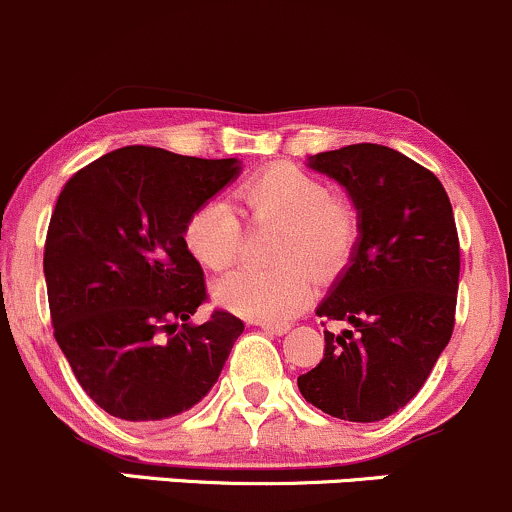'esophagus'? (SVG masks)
<instances>
[{
    "instance_id": "1",
    "label": "esophagus",
    "mask_w": 512,
    "mask_h": 512,
    "mask_svg": "<svg viewBox=\"0 0 512 512\" xmlns=\"http://www.w3.org/2000/svg\"><path fill=\"white\" fill-rule=\"evenodd\" d=\"M256 327H261L263 332H268V334H285L290 329V324L288 322H263V320H258V322H254Z\"/></svg>"
}]
</instances>
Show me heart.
Returning <instances> with one entry per match:
<instances>
[{
    "instance_id": "obj_1",
    "label": "heart",
    "mask_w": 512,
    "mask_h": 512,
    "mask_svg": "<svg viewBox=\"0 0 512 512\" xmlns=\"http://www.w3.org/2000/svg\"><path fill=\"white\" fill-rule=\"evenodd\" d=\"M234 200L249 219H278L271 246L273 266H239L214 283L212 295L227 310L249 320L280 322L312 298L317 278L329 280L349 263L359 236L354 207L329 195L317 175L290 163H273L246 178ZM241 219L222 197L202 202L188 214L183 239L197 263L219 271L241 249Z\"/></svg>"
}]
</instances>
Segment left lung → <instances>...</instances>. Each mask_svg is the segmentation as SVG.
<instances>
[{
    "instance_id": "8db88e82",
    "label": "left lung",
    "mask_w": 512,
    "mask_h": 512,
    "mask_svg": "<svg viewBox=\"0 0 512 512\" xmlns=\"http://www.w3.org/2000/svg\"><path fill=\"white\" fill-rule=\"evenodd\" d=\"M307 166L349 192L359 239L317 307L349 322L324 332V356L302 373V398L349 422H378L410 403L454 332L459 236L437 175L400 151L351 144Z\"/></svg>"
}]
</instances>
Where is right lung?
<instances>
[{
	"mask_svg": "<svg viewBox=\"0 0 512 512\" xmlns=\"http://www.w3.org/2000/svg\"><path fill=\"white\" fill-rule=\"evenodd\" d=\"M239 170L236 158L124 146L58 195L43 251L53 337L109 415L168 420L217 383L244 322L224 310L190 322L207 288L183 227Z\"/></svg>",
	"mask_w": 512,
	"mask_h": 512,
	"instance_id": "add662e5",
	"label": "right lung"
}]
</instances>
